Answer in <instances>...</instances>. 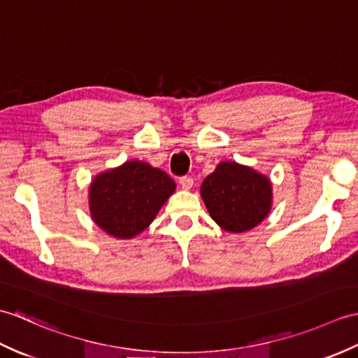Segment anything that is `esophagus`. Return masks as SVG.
I'll use <instances>...</instances> for the list:
<instances>
[{"mask_svg":"<svg viewBox=\"0 0 358 358\" xmlns=\"http://www.w3.org/2000/svg\"><path fill=\"white\" fill-rule=\"evenodd\" d=\"M180 185H181V187L185 189V191H189V189L194 186V180L191 177H181L180 178Z\"/></svg>","mask_w":358,"mask_h":358,"instance_id":"obj_1","label":"esophagus"}]
</instances>
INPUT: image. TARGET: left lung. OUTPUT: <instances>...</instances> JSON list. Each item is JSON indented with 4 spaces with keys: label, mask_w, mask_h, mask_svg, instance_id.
I'll use <instances>...</instances> for the list:
<instances>
[{
    "label": "left lung",
    "mask_w": 358,
    "mask_h": 358,
    "mask_svg": "<svg viewBox=\"0 0 358 358\" xmlns=\"http://www.w3.org/2000/svg\"><path fill=\"white\" fill-rule=\"evenodd\" d=\"M201 199L220 227L238 234L250 231L268 217L272 185L252 167L222 162L201 183Z\"/></svg>",
    "instance_id": "obj_1"
}]
</instances>
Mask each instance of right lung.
<instances>
[{
	"mask_svg": "<svg viewBox=\"0 0 358 358\" xmlns=\"http://www.w3.org/2000/svg\"><path fill=\"white\" fill-rule=\"evenodd\" d=\"M175 191V181L158 167L126 162L98 173L89 187L90 217L115 238H132L154 222Z\"/></svg>",
	"mask_w": 358,
	"mask_h": 358,
	"instance_id": "right-lung-1",
	"label": "right lung"
}]
</instances>
